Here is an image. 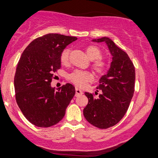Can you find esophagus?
Wrapping results in <instances>:
<instances>
[{"label":"esophagus","mask_w":158,"mask_h":158,"mask_svg":"<svg viewBox=\"0 0 158 158\" xmlns=\"http://www.w3.org/2000/svg\"><path fill=\"white\" fill-rule=\"evenodd\" d=\"M81 94H83V91L81 90V89L76 87L75 88V96L77 97V96H79V95H81Z\"/></svg>","instance_id":"34e87169"}]
</instances>
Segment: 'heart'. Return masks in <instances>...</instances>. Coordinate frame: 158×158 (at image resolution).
<instances>
[{"label": "heart", "instance_id": "b5f03b06", "mask_svg": "<svg viewBox=\"0 0 158 158\" xmlns=\"http://www.w3.org/2000/svg\"><path fill=\"white\" fill-rule=\"evenodd\" d=\"M85 53L90 60H95L92 64L94 72L98 75H101L106 72L107 69V63L101 59H97L100 57L101 52L98 48L94 45L87 47L85 49ZM69 49L66 48L63 50L60 56V61L62 64H67L69 60ZM97 60H96V59ZM68 79L71 82L75 83L78 86H84L87 83L92 80V75L90 73L83 70L76 69L68 75Z\"/></svg>", "mask_w": 158, "mask_h": 158}]
</instances>
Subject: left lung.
<instances>
[{
  "label": "left lung",
  "mask_w": 158,
  "mask_h": 158,
  "mask_svg": "<svg viewBox=\"0 0 158 158\" xmlns=\"http://www.w3.org/2000/svg\"><path fill=\"white\" fill-rule=\"evenodd\" d=\"M92 42H105L112 59L107 73L99 81V97L85 92L89 102L83 109V115L92 125L107 129L117 124L129 108L135 89V67L127 54L110 39L102 37Z\"/></svg>",
  "instance_id": "8db88e82"
}]
</instances>
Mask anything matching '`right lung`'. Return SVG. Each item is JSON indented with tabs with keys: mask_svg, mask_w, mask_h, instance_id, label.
<instances>
[{
	"mask_svg": "<svg viewBox=\"0 0 158 158\" xmlns=\"http://www.w3.org/2000/svg\"><path fill=\"white\" fill-rule=\"evenodd\" d=\"M75 36L48 34L32 41L17 64L15 76L16 101L31 123L49 127L64 118L75 94V86L67 83L52 87L53 73L61 68L60 56Z\"/></svg>",
	"mask_w": 158,
	"mask_h": 158,
	"instance_id": "right-lung-1",
	"label": "right lung"
}]
</instances>
